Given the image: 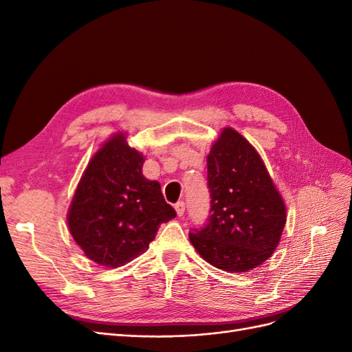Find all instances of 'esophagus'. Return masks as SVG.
<instances>
[{
  "mask_svg": "<svg viewBox=\"0 0 352 352\" xmlns=\"http://www.w3.org/2000/svg\"><path fill=\"white\" fill-rule=\"evenodd\" d=\"M175 210H176L179 217L184 215L185 214V202L184 201H179L177 204H175Z\"/></svg>",
  "mask_w": 352,
  "mask_h": 352,
  "instance_id": "1",
  "label": "esophagus"
}]
</instances>
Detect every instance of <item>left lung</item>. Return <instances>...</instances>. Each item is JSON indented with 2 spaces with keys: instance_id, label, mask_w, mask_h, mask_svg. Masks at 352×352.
<instances>
[{
  "instance_id": "1",
  "label": "left lung",
  "mask_w": 352,
  "mask_h": 352,
  "mask_svg": "<svg viewBox=\"0 0 352 352\" xmlns=\"http://www.w3.org/2000/svg\"><path fill=\"white\" fill-rule=\"evenodd\" d=\"M211 210L189 240L210 265L248 272L272 256L287 221L285 204L258 151L224 128L207 157Z\"/></svg>"
}]
</instances>
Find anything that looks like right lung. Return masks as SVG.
I'll list each match as a JSON object with an SVG mask.
<instances>
[{"label": "right lung", "mask_w": 352, "mask_h": 352, "mask_svg": "<svg viewBox=\"0 0 352 352\" xmlns=\"http://www.w3.org/2000/svg\"><path fill=\"white\" fill-rule=\"evenodd\" d=\"M144 155L122 132L93 155L68 210L72 239L93 262L118 268L142 253L176 217L160 184L142 176Z\"/></svg>", "instance_id": "obj_1"}]
</instances>
